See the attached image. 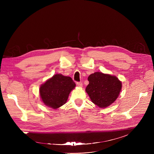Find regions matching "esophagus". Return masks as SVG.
Listing matches in <instances>:
<instances>
[{"label":"esophagus","instance_id":"obj_1","mask_svg":"<svg viewBox=\"0 0 154 154\" xmlns=\"http://www.w3.org/2000/svg\"><path fill=\"white\" fill-rule=\"evenodd\" d=\"M77 86H79V87H82L83 86V83H82V82H77Z\"/></svg>","mask_w":154,"mask_h":154}]
</instances>
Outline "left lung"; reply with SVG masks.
<instances>
[{
    "label": "left lung",
    "instance_id": "obj_1",
    "mask_svg": "<svg viewBox=\"0 0 154 154\" xmlns=\"http://www.w3.org/2000/svg\"><path fill=\"white\" fill-rule=\"evenodd\" d=\"M86 91L91 101L100 108L110 105L118 98L122 84L115 76L96 72L88 79Z\"/></svg>",
    "mask_w": 154,
    "mask_h": 154
}]
</instances>
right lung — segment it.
Masks as SVG:
<instances>
[{
  "mask_svg": "<svg viewBox=\"0 0 154 154\" xmlns=\"http://www.w3.org/2000/svg\"><path fill=\"white\" fill-rule=\"evenodd\" d=\"M75 86V83L70 77L55 74L40 86L39 93L44 103L57 109L66 102Z\"/></svg>",
  "mask_w": 154,
  "mask_h": 154,
  "instance_id": "obj_1",
  "label": "right lung"
}]
</instances>
